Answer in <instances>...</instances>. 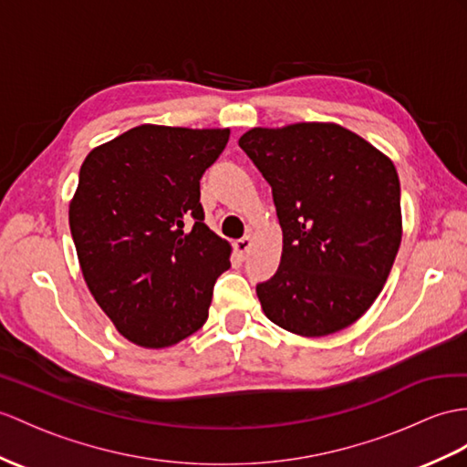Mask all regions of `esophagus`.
Masks as SVG:
<instances>
[{
	"mask_svg": "<svg viewBox=\"0 0 467 467\" xmlns=\"http://www.w3.org/2000/svg\"><path fill=\"white\" fill-rule=\"evenodd\" d=\"M234 247H235L237 257H240V259L244 261L245 255H247V252H249V247H252V237H249V235L242 237V240H237V242L234 244Z\"/></svg>",
	"mask_w": 467,
	"mask_h": 467,
	"instance_id": "esophagus-1",
	"label": "esophagus"
}]
</instances>
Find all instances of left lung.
Returning a JSON list of instances; mask_svg holds the SVG:
<instances>
[{"label": "left lung", "instance_id": "left-lung-1", "mask_svg": "<svg viewBox=\"0 0 467 467\" xmlns=\"http://www.w3.org/2000/svg\"><path fill=\"white\" fill-rule=\"evenodd\" d=\"M240 146L271 186L283 230L279 269L255 289L267 319L301 337L347 328L379 297L400 247L392 161L333 122L252 129Z\"/></svg>", "mask_w": 467, "mask_h": 467}]
</instances>
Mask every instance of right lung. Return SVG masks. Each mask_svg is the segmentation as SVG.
Masks as SVG:
<instances>
[{"label": "right lung", "instance_id": "right-lung-1", "mask_svg": "<svg viewBox=\"0 0 467 467\" xmlns=\"http://www.w3.org/2000/svg\"><path fill=\"white\" fill-rule=\"evenodd\" d=\"M230 129L142 124L85 158L69 206L83 277L132 343L162 348L206 323L232 247L203 223L200 178Z\"/></svg>", "mask_w": 467, "mask_h": 467}]
</instances>
